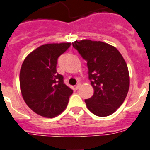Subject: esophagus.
I'll use <instances>...</instances> for the list:
<instances>
[{"instance_id": "34e87169", "label": "esophagus", "mask_w": 150, "mask_h": 150, "mask_svg": "<svg viewBox=\"0 0 150 150\" xmlns=\"http://www.w3.org/2000/svg\"><path fill=\"white\" fill-rule=\"evenodd\" d=\"M80 86H81V84H80V83H78L76 85V89H80Z\"/></svg>"}]
</instances>
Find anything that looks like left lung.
<instances>
[{"mask_svg": "<svg viewBox=\"0 0 150 150\" xmlns=\"http://www.w3.org/2000/svg\"><path fill=\"white\" fill-rule=\"evenodd\" d=\"M73 47L87 62L94 93L86 99L88 109L99 117L112 115L122 105L130 86L128 68L114 46L91 40L75 41Z\"/></svg>", "mask_w": 150, "mask_h": 150, "instance_id": "1", "label": "left lung"}]
</instances>
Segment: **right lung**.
I'll return each instance as SVG.
<instances>
[{"mask_svg":"<svg viewBox=\"0 0 150 150\" xmlns=\"http://www.w3.org/2000/svg\"><path fill=\"white\" fill-rule=\"evenodd\" d=\"M71 43L45 44L24 60L20 73V84L24 101L29 108L45 117H54L66 108L73 90L57 72L58 57Z\"/></svg>","mask_w":150,"mask_h":150,"instance_id":"1","label":"right lung"}]
</instances>
